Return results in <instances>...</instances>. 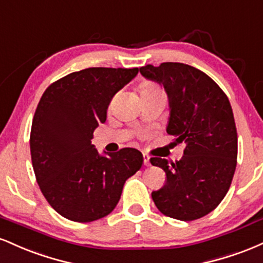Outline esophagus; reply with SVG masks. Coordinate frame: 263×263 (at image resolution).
Wrapping results in <instances>:
<instances>
[{
    "label": "esophagus",
    "mask_w": 263,
    "mask_h": 263,
    "mask_svg": "<svg viewBox=\"0 0 263 263\" xmlns=\"http://www.w3.org/2000/svg\"><path fill=\"white\" fill-rule=\"evenodd\" d=\"M143 157H144V165L150 166V156L146 155V154H143Z\"/></svg>",
    "instance_id": "34e87169"
}]
</instances>
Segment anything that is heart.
I'll return each instance as SVG.
<instances>
[{"label":"heart","mask_w":263,"mask_h":263,"mask_svg":"<svg viewBox=\"0 0 263 263\" xmlns=\"http://www.w3.org/2000/svg\"><path fill=\"white\" fill-rule=\"evenodd\" d=\"M139 91H140V95H149V93H162V89L159 87V86L155 85V83L150 81H144L140 83L139 86Z\"/></svg>","instance_id":"b5f03b06"}]
</instances>
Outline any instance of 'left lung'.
<instances>
[{
  "mask_svg": "<svg viewBox=\"0 0 263 263\" xmlns=\"http://www.w3.org/2000/svg\"><path fill=\"white\" fill-rule=\"evenodd\" d=\"M145 79L168 96L166 132L184 143L180 161L151 157L166 174V183L151 193L162 214L191 221L209 214L229 191L237 159V133L230 102L206 73L181 63L140 67Z\"/></svg>",
  "mask_w": 263,
  "mask_h": 263,
  "instance_id": "1",
  "label": "left lung"
}]
</instances>
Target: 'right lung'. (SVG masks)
Here are the masks:
<instances>
[{"label": "right lung", "instance_id": "obj_1", "mask_svg": "<svg viewBox=\"0 0 263 263\" xmlns=\"http://www.w3.org/2000/svg\"><path fill=\"white\" fill-rule=\"evenodd\" d=\"M138 72L89 67L51 83L40 98L30 130L34 174L49 204L69 220L89 223L109 214L143 165L137 149L100 155L91 143L113 96Z\"/></svg>", "mask_w": 263, "mask_h": 263}]
</instances>
